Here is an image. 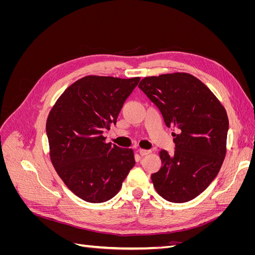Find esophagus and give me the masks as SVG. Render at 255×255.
Returning <instances> with one entry per match:
<instances>
[{"instance_id":"esophagus-1","label":"esophagus","mask_w":255,"mask_h":255,"mask_svg":"<svg viewBox=\"0 0 255 255\" xmlns=\"http://www.w3.org/2000/svg\"><path fill=\"white\" fill-rule=\"evenodd\" d=\"M151 151L150 150H143V149H139V154L141 156H146L148 154H150Z\"/></svg>"}]
</instances>
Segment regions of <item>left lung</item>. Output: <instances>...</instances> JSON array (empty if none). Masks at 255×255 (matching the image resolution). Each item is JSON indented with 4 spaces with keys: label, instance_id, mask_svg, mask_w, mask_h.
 Masks as SVG:
<instances>
[{
    "label": "left lung",
    "instance_id": "1",
    "mask_svg": "<svg viewBox=\"0 0 255 255\" xmlns=\"http://www.w3.org/2000/svg\"><path fill=\"white\" fill-rule=\"evenodd\" d=\"M139 89L174 127L173 154L160 150L161 167L151 175L154 187L169 202L198 197L217 176L226 156L229 119L225 107L205 85L187 73L144 78Z\"/></svg>",
    "mask_w": 255,
    "mask_h": 255
}]
</instances>
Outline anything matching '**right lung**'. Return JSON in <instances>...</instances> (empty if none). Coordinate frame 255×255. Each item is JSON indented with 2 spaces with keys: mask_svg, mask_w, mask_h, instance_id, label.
<instances>
[{
  "mask_svg": "<svg viewBox=\"0 0 255 255\" xmlns=\"http://www.w3.org/2000/svg\"><path fill=\"white\" fill-rule=\"evenodd\" d=\"M140 78L85 76L68 87L49 114L47 136L56 172L84 201L102 203L118 194L135 165L132 149L105 143Z\"/></svg>",
  "mask_w": 255,
  "mask_h": 255,
  "instance_id": "right-lung-1",
  "label": "right lung"
}]
</instances>
